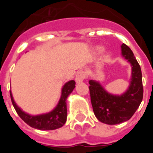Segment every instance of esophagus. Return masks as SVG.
Segmentation results:
<instances>
[{
	"mask_svg": "<svg viewBox=\"0 0 153 153\" xmlns=\"http://www.w3.org/2000/svg\"><path fill=\"white\" fill-rule=\"evenodd\" d=\"M86 79V74L83 71H79L76 76L75 80L76 83H80V82H83L84 79Z\"/></svg>",
	"mask_w": 153,
	"mask_h": 153,
	"instance_id": "1",
	"label": "esophagus"
}]
</instances>
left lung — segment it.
Returning <instances> with one entry per match:
<instances>
[{
    "label": "left lung",
    "mask_w": 153,
    "mask_h": 153,
    "mask_svg": "<svg viewBox=\"0 0 153 153\" xmlns=\"http://www.w3.org/2000/svg\"><path fill=\"white\" fill-rule=\"evenodd\" d=\"M122 56L132 67V76L128 90L122 95H113L104 90L99 82L89 81L93 113L103 123L116 125L129 120L139 108L143 97L140 66L131 49L125 44L121 46Z\"/></svg>",
    "instance_id": "left-lung-1"
}]
</instances>
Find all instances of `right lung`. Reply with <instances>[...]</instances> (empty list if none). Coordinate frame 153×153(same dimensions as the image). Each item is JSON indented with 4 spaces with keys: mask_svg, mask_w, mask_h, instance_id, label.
I'll use <instances>...</instances> for the list:
<instances>
[{
    "mask_svg": "<svg viewBox=\"0 0 153 153\" xmlns=\"http://www.w3.org/2000/svg\"><path fill=\"white\" fill-rule=\"evenodd\" d=\"M75 84L74 80L68 81L65 83L62 88L61 97L56 106L52 111L45 114L31 116L23 111L13 100L11 91H10V99L18 116L27 125L40 130H53L62 127L67 121V99L75 88Z\"/></svg>",
    "mask_w": 153,
    "mask_h": 153,
    "instance_id": "1",
    "label": "right lung"
}]
</instances>
